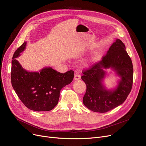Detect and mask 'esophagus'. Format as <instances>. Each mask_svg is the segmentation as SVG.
<instances>
[{
  "label": "esophagus",
  "instance_id": "obj_1",
  "mask_svg": "<svg viewBox=\"0 0 146 146\" xmlns=\"http://www.w3.org/2000/svg\"><path fill=\"white\" fill-rule=\"evenodd\" d=\"M80 78H81V77H80V74H78V73H76V74H74V79L75 80H79V79H80Z\"/></svg>",
  "mask_w": 146,
  "mask_h": 146
}]
</instances>
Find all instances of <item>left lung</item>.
Masks as SVG:
<instances>
[{"label": "left lung", "instance_id": "obj_1", "mask_svg": "<svg viewBox=\"0 0 146 146\" xmlns=\"http://www.w3.org/2000/svg\"><path fill=\"white\" fill-rule=\"evenodd\" d=\"M112 67L121 78L117 88L112 91L106 90L102 80L105 72L102 68ZM81 76L86 85L83 102L88 109L95 112H106L123 104L131 90L133 66L131 58L121 40L117 39L102 58V60L84 69Z\"/></svg>", "mask_w": 146, "mask_h": 146}]
</instances>
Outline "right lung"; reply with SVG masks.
I'll return each instance as SVG.
<instances>
[{"label": "right lung", "mask_w": 146, "mask_h": 146, "mask_svg": "<svg viewBox=\"0 0 146 146\" xmlns=\"http://www.w3.org/2000/svg\"><path fill=\"white\" fill-rule=\"evenodd\" d=\"M26 42L15 51L12 60L11 83L15 92L25 106L35 111H48L57 105L60 90L70 84L74 71L61 73L51 67L38 72H28L16 58L24 50Z\"/></svg>", "instance_id": "right-lung-1"}]
</instances>
